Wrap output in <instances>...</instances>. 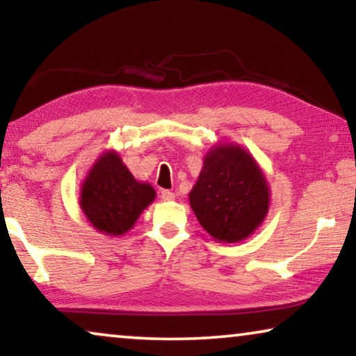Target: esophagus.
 Segmentation results:
<instances>
[{
  "mask_svg": "<svg viewBox=\"0 0 356 356\" xmlns=\"http://www.w3.org/2000/svg\"><path fill=\"white\" fill-rule=\"evenodd\" d=\"M160 197H162V201H173L175 193L168 191V189H163V191L160 193Z\"/></svg>",
  "mask_w": 356,
  "mask_h": 356,
  "instance_id": "esophagus-1",
  "label": "esophagus"
}]
</instances>
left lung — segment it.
<instances>
[{
    "mask_svg": "<svg viewBox=\"0 0 356 356\" xmlns=\"http://www.w3.org/2000/svg\"><path fill=\"white\" fill-rule=\"evenodd\" d=\"M270 191L259 165L241 145L218 144L204 157L189 204L204 230L223 243L245 240L264 222Z\"/></svg>",
    "mask_w": 356,
    "mask_h": 356,
    "instance_id": "left-lung-1",
    "label": "left lung"
}]
</instances>
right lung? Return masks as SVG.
I'll use <instances>...</instances> for the list:
<instances>
[{
  "label": "right lung",
  "mask_w": 356,
  "mask_h": 356,
  "mask_svg": "<svg viewBox=\"0 0 356 356\" xmlns=\"http://www.w3.org/2000/svg\"><path fill=\"white\" fill-rule=\"evenodd\" d=\"M155 199L149 183L136 179L115 150L104 152L82 183L79 204L95 230L120 236L134 227L140 213Z\"/></svg>",
  "instance_id": "obj_1"
}]
</instances>
